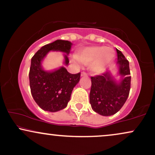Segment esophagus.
Listing matches in <instances>:
<instances>
[{"label":"esophagus","mask_w":155,"mask_h":155,"mask_svg":"<svg viewBox=\"0 0 155 155\" xmlns=\"http://www.w3.org/2000/svg\"><path fill=\"white\" fill-rule=\"evenodd\" d=\"M81 77H82V76H86L87 75V73H84V72H82L81 73Z\"/></svg>","instance_id":"obj_1"}]
</instances>
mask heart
<instances>
[{
    "label": "heart",
    "mask_w": 155,
    "mask_h": 155,
    "mask_svg": "<svg viewBox=\"0 0 155 155\" xmlns=\"http://www.w3.org/2000/svg\"><path fill=\"white\" fill-rule=\"evenodd\" d=\"M114 57V52L111 48L105 46H93L84 48L78 51L77 55L71 57V61L78 65L80 63L89 65L93 73H101L105 69Z\"/></svg>",
    "instance_id": "1"
}]
</instances>
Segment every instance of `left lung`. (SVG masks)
Segmentation results:
<instances>
[{
	"instance_id": "left-lung-1",
	"label": "left lung",
	"mask_w": 155,
	"mask_h": 155,
	"mask_svg": "<svg viewBox=\"0 0 155 155\" xmlns=\"http://www.w3.org/2000/svg\"><path fill=\"white\" fill-rule=\"evenodd\" d=\"M116 49L119 79L116 80L110 71H106L101 75L91 78V107L93 111L104 116L114 115L121 109L128 99L130 89L129 62L121 51Z\"/></svg>"
}]
</instances>
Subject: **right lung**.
<instances>
[{
  "instance_id": "obj_1",
  "label": "right lung",
  "mask_w": 155,
  "mask_h": 155,
  "mask_svg": "<svg viewBox=\"0 0 155 155\" xmlns=\"http://www.w3.org/2000/svg\"><path fill=\"white\" fill-rule=\"evenodd\" d=\"M73 44L58 39L42 46L31 60L29 78L31 93L35 102L44 111L56 112L65 109L72 91L80 81V73L71 74L64 66L46 71L42 62L50 51L64 53L63 64L68 65V54Z\"/></svg>"
}]
</instances>
